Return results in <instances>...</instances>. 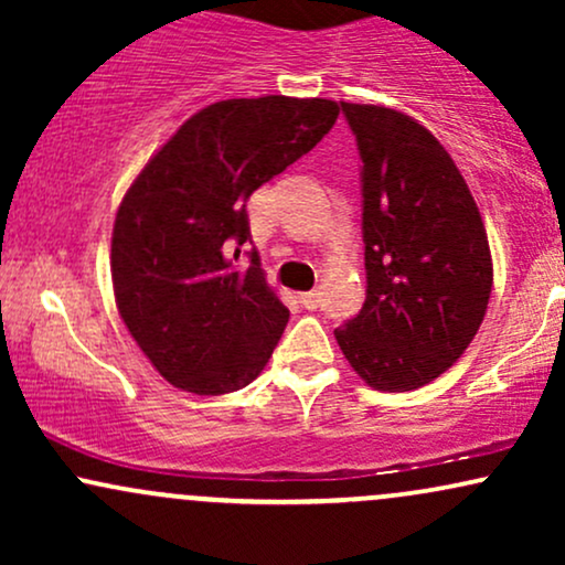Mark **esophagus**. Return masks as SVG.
<instances>
[{"instance_id": "obj_1", "label": "esophagus", "mask_w": 565, "mask_h": 565, "mask_svg": "<svg viewBox=\"0 0 565 565\" xmlns=\"http://www.w3.org/2000/svg\"><path fill=\"white\" fill-rule=\"evenodd\" d=\"M300 302H302V308L316 310L321 305V295L319 291H305V295H300Z\"/></svg>"}]
</instances>
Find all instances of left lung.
<instances>
[{"label": "left lung", "instance_id": "1", "mask_svg": "<svg viewBox=\"0 0 565 565\" xmlns=\"http://www.w3.org/2000/svg\"><path fill=\"white\" fill-rule=\"evenodd\" d=\"M361 157L366 300L334 329L350 366L387 393L444 374L481 327L491 252L446 148L406 114L340 103Z\"/></svg>", "mask_w": 565, "mask_h": 565}]
</instances>
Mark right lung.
I'll list each match as a JSON object with an SVG mask.
<instances>
[{
	"mask_svg": "<svg viewBox=\"0 0 565 565\" xmlns=\"http://www.w3.org/2000/svg\"><path fill=\"white\" fill-rule=\"evenodd\" d=\"M334 100L268 95L201 108L146 164L114 223L119 313L174 387L196 395L249 385L289 310L265 284L246 199L334 127Z\"/></svg>",
	"mask_w": 565,
	"mask_h": 565,
	"instance_id": "right-lung-1",
	"label": "right lung"
}]
</instances>
